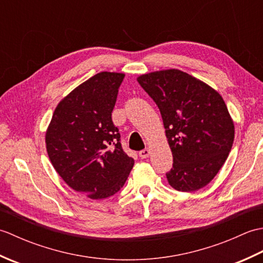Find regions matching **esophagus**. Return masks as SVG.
I'll list each match as a JSON object with an SVG mask.
<instances>
[{
    "label": "esophagus",
    "instance_id": "esophagus-1",
    "mask_svg": "<svg viewBox=\"0 0 263 263\" xmlns=\"http://www.w3.org/2000/svg\"><path fill=\"white\" fill-rule=\"evenodd\" d=\"M150 149L149 148H146V149H143V150H141L140 153H139V156H140L141 158H147V157H149V155H150Z\"/></svg>",
    "mask_w": 263,
    "mask_h": 263
}]
</instances>
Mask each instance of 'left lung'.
Returning a JSON list of instances; mask_svg holds the SVG:
<instances>
[{
    "label": "left lung",
    "instance_id": "obj_1",
    "mask_svg": "<svg viewBox=\"0 0 263 263\" xmlns=\"http://www.w3.org/2000/svg\"><path fill=\"white\" fill-rule=\"evenodd\" d=\"M138 82L154 99L173 154L166 177L181 192L209 184L230 155L235 127L220 93L177 69L150 72Z\"/></svg>",
    "mask_w": 263,
    "mask_h": 263
}]
</instances>
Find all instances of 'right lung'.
<instances>
[{
  "label": "right lung",
  "instance_id": "add662e5",
  "mask_svg": "<svg viewBox=\"0 0 263 263\" xmlns=\"http://www.w3.org/2000/svg\"><path fill=\"white\" fill-rule=\"evenodd\" d=\"M124 76L104 71L82 82L59 103L46 130L55 171L71 189L93 200L119 192L135 165L111 121Z\"/></svg>",
  "mask_w": 263,
  "mask_h": 263
}]
</instances>
